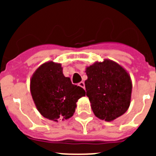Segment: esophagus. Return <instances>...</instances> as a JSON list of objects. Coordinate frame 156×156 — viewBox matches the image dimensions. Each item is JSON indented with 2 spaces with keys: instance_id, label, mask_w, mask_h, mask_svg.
<instances>
[{
  "instance_id": "esophagus-1",
  "label": "esophagus",
  "mask_w": 156,
  "mask_h": 156,
  "mask_svg": "<svg viewBox=\"0 0 156 156\" xmlns=\"http://www.w3.org/2000/svg\"><path fill=\"white\" fill-rule=\"evenodd\" d=\"M78 85H79L80 87H81L83 88V89L85 88V84H84V83H83V82H80L79 83H78Z\"/></svg>"
}]
</instances>
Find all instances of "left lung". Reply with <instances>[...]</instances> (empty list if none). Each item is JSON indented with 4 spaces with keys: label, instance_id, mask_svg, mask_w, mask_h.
Instances as JSON below:
<instances>
[{
    "label": "left lung",
    "instance_id": "left-lung-1",
    "mask_svg": "<svg viewBox=\"0 0 156 156\" xmlns=\"http://www.w3.org/2000/svg\"><path fill=\"white\" fill-rule=\"evenodd\" d=\"M87 96L98 118L111 122L127 111L130 105L132 82L123 67L109 59L96 62L85 70Z\"/></svg>",
    "mask_w": 156,
    "mask_h": 156
}]
</instances>
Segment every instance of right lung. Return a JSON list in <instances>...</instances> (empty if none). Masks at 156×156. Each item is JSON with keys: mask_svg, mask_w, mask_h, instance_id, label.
Segmentation results:
<instances>
[{"mask_svg": "<svg viewBox=\"0 0 156 156\" xmlns=\"http://www.w3.org/2000/svg\"><path fill=\"white\" fill-rule=\"evenodd\" d=\"M60 63L50 61L37 69L30 80V92L37 110L47 119L58 122L73 115L76 102L86 92L63 75Z\"/></svg>", "mask_w": 156, "mask_h": 156, "instance_id": "right-lung-1", "label": "right lung"}]
</instances>
